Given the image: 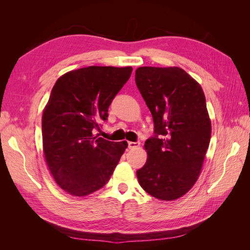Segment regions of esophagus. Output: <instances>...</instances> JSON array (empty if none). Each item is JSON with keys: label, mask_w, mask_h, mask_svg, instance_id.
I'll return each instance as SVG.
<instances>
[{"label": "esophagus", "mask_w": 250, "mask_h": 250, "mask_svg": "<svg viewBox=\"0 0 250 250\" xmlns=\"http://www.w3.org/2000/svg\"><path fill=\"white\" fill-rule=\"evenodd\" d=\"M140 142H128V147L129 149H137L140 146Z\"/></svg>", "instance_id": "34e87169"}]
</instances>
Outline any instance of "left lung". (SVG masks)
Listing matches in <instances>:
<instances>
[{"label":"left lung","instance_id":"obj_1","mask_svg":"<svg viewBox=\"0 0 250 250\" xmlns=\"http://www.w3.org/2000/svg\"><path fill=\"white\" fill-rule=\"evenodd\" d=\"M135 83L154 123V135L144 146L147 162L137 171L139 184L157 199H177L197 181L209 145L206 96L177 66H141Z\"/></svg>","mask_w":250,"mask_h":250}]
</instances>
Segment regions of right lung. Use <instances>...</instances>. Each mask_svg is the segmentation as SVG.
<instances>
[{
  "label": "right lung",
  "instance_id": "obj_1",
  "mask_svg": "<svg viewBox=\"0 0 250 250\" xmlns=\"http://www.w3.org/2000/svg\"><path fill=\"white\" fill-rule=\"evenodd\" d=\"M131 66H87L58 78L42 120L46 163L57 185L86 196L108 183L127 148L94 135L108 117L113 98L130 78Z\"/></svg>",
  "mask_w": 250,
  "mask_h": 250
}]
</instances>
